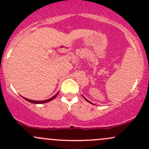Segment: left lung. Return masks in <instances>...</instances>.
<instances>
[{"label":"left lung","instance_id":"left-lung-1","mask_svg":"<svg viewBox=\"0 0 149 149\" xmlns=\"http://www.w3.org/2000/svg\"><path fill=\"white\" fill-rule=\"evenodd\" d=\"M84 99H85V100H86V101H88V102H89V103H91V102H90V101H88V100H87V99H86V98H85V97H84ZM91 104H92V103H91Z\"/></svg>","mask_w":149,"mask_h":149}]
</instances>
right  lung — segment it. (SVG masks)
<instances>
[{
	"label": "right lung",
	"mask_w": 149,
	"mask_h": 149,
	"mask_svg": "<svg viewBox=\"0 0 149 149\" xmlns=\"http://www.w3.org/2000/svg\"><path fill=\"white\" fill-rule=\"evenodd\" d=\"M58 93H59V92H57V93L56 94V95H54V97H52V98L49 99V100H44V101H33V100H28V99H26V98H24V99L26 101H28V102H31V103H33V104H43V103H47V102H49V101H52V100H54V99L56 97V96H57V95H58Z\"/></svg>",
	"instance_id": "right-lung-1"
}]
</instances>
